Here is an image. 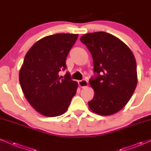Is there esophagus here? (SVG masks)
I'll return each instance as SVG.
<instances>
[{
	"instance_id": "obj_1",
	"label": "esophagus",
	"mask_w": 151,
	"mask_h": 151,
	"mask_svg": "<svg viewBox=\"0 0 151 151\" xmlns=\"http://www.w3.org/2000/svg\"><path fill=\"white\" fill-rule=\"evenodd\" d=\"M78 83H79V86L81 87V88H84V87H86L88 86V81L85 80V79L79 81H78Z\"/></svg>"
}]
</instances>
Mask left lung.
I'll list each match as a JSON object with an SVG mask.
<instances>
[{
    "label": "left lung",
    "mask_w": 151,
    "mask_h": 151,
    "mask_svg": "<svg viewBox=\"0 0 151 151\" xmlns=\"http://www.w3.org/2000/svg\"><path fill=\"white\" fill-rule=\"evenodd\" d=\"M80 40L93 61L95 76L89 83L94 96L88 106L99 115L115 114L126 105L137 87V63L133 52L121 40L104 32L84 34Z\"/></svg>",
    "instance_id": "left-lung-1"
}]
</instances>
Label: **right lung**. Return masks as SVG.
Listing matches in <instances>:
<instances>
[{
    "label": "right lung",
    "mask_w": 151,
    "mask_h": 151,
    "mask_svg": "<svg viewBox=\"0 0 151 151\" xmlns=\"http://www.w3.org/2000/svg\"><path fill=\"white\" fill-rule=\"evenodd\" d=\"M78 34H56L34 43L27 52L19 70L21 88L28 102L41 115L56 117L68 110L77 89V82L67 72L66 58Z\"/></svg>",
    "instance_id": "obj_1"
}]
</instances>
